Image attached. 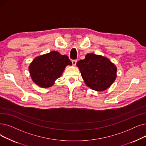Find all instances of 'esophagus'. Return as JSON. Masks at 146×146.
Segmentation results:
<instances>
[{
  "instance_id": "esophagus-1",
  "label": "esophagus",
  "mask_w": 146,
  "mask_h": 146,
  "mask_svg": "<svg viewBox=\"0 0 146 146\" xmlns=\"http://www.w3.org/2000/svg\"><path fill=\"white\" fill-rule=\"evenodd\" d=\"M72 64L73 66H76V62H77V60H73L72 61Z\"/></svg>"
}]
</instances>
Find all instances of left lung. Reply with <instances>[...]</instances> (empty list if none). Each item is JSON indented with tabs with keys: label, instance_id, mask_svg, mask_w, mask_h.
I'll return each instance as SVG.
<instances>
[{
	"label": "left lung",
	"instance_id": "obj_1",
	"mask_svg": "<svg viewBox=\"0 0 146 146\" xmlns=\"http://www.w3.org/2000/svg\"><path fill=\"white\" fill-rule=\"evenodd\" d=\"M87 86L96 91H104L116 79L117 67L106 56L87 54L76 63Z\"/></svg>",
	"mask_w": 146,
	"mask_h": 146
}]
</instances>
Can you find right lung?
Here are the masks:
<instances>
[{
    "instance_id": "add662e5",
    "label": "right lung",
    "mask_w": 146,
    "mask_h": 146,
    "mask_svg": "<svg viewBox=\"0 0 146 146\" xmlns=\"http://www.w3.org/2000/svg\"><path fill=\"white\" fill-rule=\"evenodd\" d=\"M68 65L72 66V63L67 55L53 50L36 56L30 64L29 70L34 83L41 88H46L54 84Z\"/></svg>"
}]
</instances>
